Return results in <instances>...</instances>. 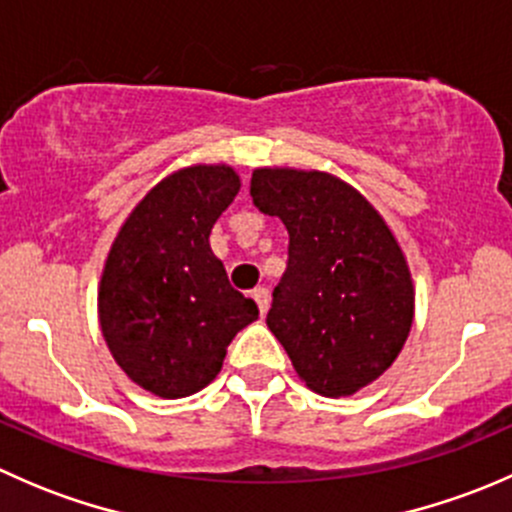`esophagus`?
Masks as SVG:
<instances>
[{
	"label": "esophagus",
	"instance_id": "esophagus-1",
	"mask_svg": "<svg viewBox=\"0 0 512 512\" xmlns=\"http://www.w3.org/2000/svg\"><path fill=\"white\" fill-rule=\"evenodd\" d=\"M252 299H255L257 307H260V314L265 317L267 309H270V292H267L265 287H257L255 292H252Z\"/></svg>",
	"mask_w": 512,
	"mask_h": 512
}]
</instances>
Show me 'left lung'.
<instances>
[{"instance_id":"8db88e82","label":"left lung","mask_w":512,"mask_h":512,"mask_svg":"<svg viewBox=\"0 0 512 512\" xmlns=\"http://www.w3.org/2000/svg\"><path fill=\"white\" fill-rule=\"evenodd\" d=\"M250 193L289 232L267 327L307 389L356 394L394 364L414 324V277L394 230L354 185L324 170L262 165Z\"/></svg>"}]
</instances>
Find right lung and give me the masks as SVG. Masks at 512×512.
<instances>
[{
	"instance_id": "1",
	"label": "right lung",
	"mask_w": 512,
	"mask_h": 512,
	"mask_svg": "<svg viewBox=\"0 0 512 512\" xmlns=\"http://www.w3.org/2000/svg\"><path fill=\"white\" fill-rule=\"evenodd\" d=\"M240 185L227 163L173 170L133 205L103 262V342L123 374L160 399L205 389L235 334L260 317L210 250L213 225Z\"/></svg>"
}]
</instances>
